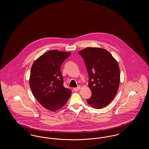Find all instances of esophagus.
Segmentation results:
<instances>
[{"mask_svg":"<svg viewBox=\"0 0 149 149\" xmlns=\"http://www.w3.org/2000/svg\"><path fill=\"white\" fill-rule=\"evenodd\" d=\"M80 86H78V87H77V88H74L73 89V90H74L75 92H77L79 90H80Z\"/></svg>","mask_w":149,"mask_h":149,"instance_id":"esophagus-1","label":"esophagus"}]
</instances>
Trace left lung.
I'll list each match as a JSON object with an SVG mask.
<instances>
[{"label": "left lung", "mask_w": 149, "mask_h": 149, "mask_svg": "<svg viewBox=\"0 0 149 149\" xmlns=\"http://www.w3.org/2000/svg\"><path fill=\"white\" fill-rule=\"evenodd\" d=\"M83 58L89 75L92 95L86 101L95 109L108 106L118 92L120 70L116 60L107 50L86 47L78 52Z\"/></svg>", "instance_id": "left-lung-1"}]
</instances>
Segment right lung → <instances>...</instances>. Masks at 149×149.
<instances>
[{
  "label": "right lung",
  "instance_id": "1",
  "mask_svg": "<svg viewBox=\"0 0 149 149\" xmlns=\"http://www.w3.org/2000/svg\"><path fill=\"white\" fill-rule=\"evenodd\" d=\"M71 55L57 50H50L34 61L32 66L29 85L38 102L49 111L55 112L66 103L71 94L63 86L60 66Z\"/></svg>",
  "mask_w": 149,
  "mask_h": 149
}]
</instances>
